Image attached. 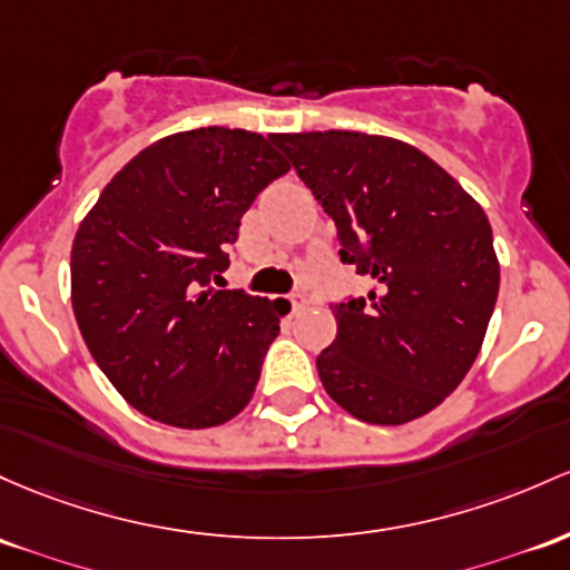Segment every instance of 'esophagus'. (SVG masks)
<instances>
[{"label": "esophagus", "instance_id": "obj_1", "mask_svg": "<svg viewBox=\"0 0 570 570\" xmlns=\"http://www.w3.org/2000/svg\"><path fill=\"white\" fill-rule=\"evenodd\" d=\"M289 303H292V308H303V305H305V295H292L289 297Z\"/></svg>", "mask_w": 570, "mask_h": 570}]
</instances>
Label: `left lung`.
<instances>
[{"label": "left lung", "mask_w": 570, "mask_h": 570, "mask_svg": "<svg viewBox=\"0 0 570 570\" xmlns=\"http://www.w3.org/2000/svg\"><path fill=\"white\" fill-rule=\"evenodd\" d=\"M373 278L335 305L316 356L327 395L367 424H405L452 395L484 343L500 265L481 205L428 154L365 132L271 135Z\"/></svg>", "instance_id": "1"}]
</instances>
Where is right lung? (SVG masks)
I'll return each instance as SVG.
<instances>
[{"label": "right lung", "instance_id": "obj_1", "mask_svg": "<svg viewBox=\"0 0 570 570\" xmlns=\"http://www.w3.org/2000/svg\"><path fill=\"white\" fill-rule=\"evenodd\" d=\"M289 161L267 137L203 127L121 167L72 240V311L118 395L180 430L229 422L252 400L286 299L216 289L256 194Z\"/></svg>", "mask_w": 570, "mask_h": 570}]
</instances>
